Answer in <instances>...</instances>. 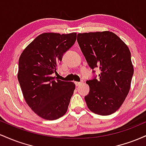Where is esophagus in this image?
Returning a JSON list of instances; mask_svg holds the SVG:
<instances>
[{
	"mask_svg": "<svg viewBox=\"0 0 146 146\" xmlns=\"http://www.w3.org/2000/svg\"><path fill=\"white\" fill-rule=\"evenodd\" d=\"M84 82H83V80H82L81 82H75V86H80V84H82Z\"/></svg>",
	"mask_w": 146,
	"mask_h": 146,
	"instance_id": "esophagus-1",
	"label": "esophagus"
}]
</instances>
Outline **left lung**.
<instances>
[{"mask_svg": "<svg viewBox=\"0 0 146 146\" xmlns=\"http://www.w3.org/2000/svg\"><path fill=\"white\" fill-rule=\"evenodd\" d=\"M77 40L88 66L99 68L98 78L87 80L88 94L84 97L90 111L100 115L116 112L130 90L134 68L126 44L110 31L78 33Z\"/></svg>", "mask_w": 146, "mask_h": 146, "instance_id": "obj_1", "label": "left lung"}]
</instances>
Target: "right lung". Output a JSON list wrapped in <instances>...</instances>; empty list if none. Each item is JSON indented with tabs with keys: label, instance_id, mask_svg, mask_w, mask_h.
Returning a JSON list of instances; mask_svg holds the SVG:
<instances>
[{
	"label": "right lung",
	"instance_id": "1",
	"mask_svg": "<svg viewBox=\"0 0 146 146\" xmlns=\"http://www.w3.org/2000/svg\"><path fill=\"white\" fill-rule=\"evenodd\" d=\"M76 33H44L25 48L19 58L18 80L27 104L35 113L55 120L66 113L75 85L53 74L63 55L75 44Z\"/></svg>",
	"mask_w": 146,
	"mask_h": 146
}]
</instances>
